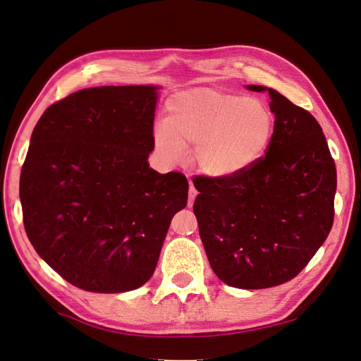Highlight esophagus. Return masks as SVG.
<instances>
[{"label":"esophagus","instance_id":"obj_1","mask_svg":"<svg viewBox=\"0 0 361 361\" xmlns=\"http://www.w3.org/2000/svg\"><path fill=\"white\" fill-rule=\"evenodd\" d=\"M189 184H190V188H189V207H190L193 204V201H195L197 195H198V190L195 189V186H193L192 180H189Z\"/></svg>","mask_w":361,"mask_h":361}]
</instances>
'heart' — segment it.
<instances>
[{"mask_svg":"<svg viewBox=\"0 0 361 361\" xmlns=\"http://www.w3.org/2000/svg\"><path fill=\"white\" fill-rule=\"evenodd\" d=\"M274 116L256 97L218 88H193L172 96L163 125L154 131L155 151L168 163H180L184 149L195 146L197 168L212 178H235L267 152Z\"/></svg>","mask_w":361,"mask_h":361,"instance_id":"heart-1","label":"heart"}]
</instances>
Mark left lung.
Returning a JSON list of instances; mask_svg holds the SVG:
<instances>
[{"instance_id": "left-lung-1", "label": "left lung", "mask_w": 361, "mask_h": 361, "mask_svg": "<svg viewBox=\"0 0 361 361\" xmlns=\"http://www.w3.org/2000/svg\"><path fill=\"white\" fill-rule=\"evenodd\" d=\"M274 129L265 157L235 178L201 177L193 202L212 270L244 290L291 281L334 221L337 172L319 122L273 88Z\"/></svg>"}]
</instances>
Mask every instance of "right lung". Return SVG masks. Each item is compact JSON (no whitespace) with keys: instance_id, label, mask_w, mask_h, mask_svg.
I'll use <instances>...</instances> for the list:
<instances>
[{"instance_id":"add662e5","label":"right lung","mask_w":361,"mask_h":361,"mask_svg":"<svg viewBox=\"0 0 361 361\" xmlns=\"http://www.w3.org/2000/svg\"><path fill=\"white\" fill-rule=\"evenodd\" d=\"M159 88L80 90L33 129L20 180L25 233L78 288L123 293L146 283L173 215L188 204L186 177L147 163Z\"/></svg>"}]
</instances>
